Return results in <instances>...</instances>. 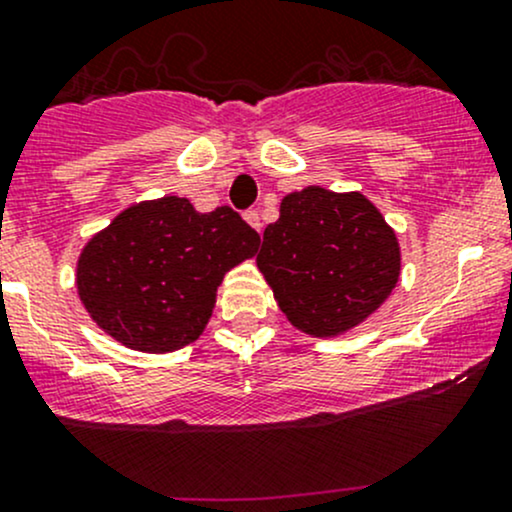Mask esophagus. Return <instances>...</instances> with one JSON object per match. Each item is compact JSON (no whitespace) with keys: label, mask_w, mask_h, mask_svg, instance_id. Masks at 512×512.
Returning a JSON list of instances; mask_svg holds the SVG:
<instances>
[{"label":"esophagus","mask_w":512,"mask_h":512,"mask_svg":"<svg viewBox=\"0 0 512 512\" xmlns=\"http://www.w3.org/2000/svg\"><path fill=\"white\" fill-rule=\"evenodd\" d=\"M244 219L251 224V227L256 229V232H261V217H258L256 210H246L244 212Z\"/></svg>","instance_id":"obj_1"}]
</instances>
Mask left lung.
I'll list each match as a JSON object with an SVG mask.
<instances>
[{"mask_svg":"<svg viewBox=\"0 0 512 512\" xmlns=\"http://www.w3.org/2000/svg\"><path fill=\"white\" fill-rule=\"evenodd\" d=\"M256 263L293 327L337 337L386 302L400 278V246L361 192L310 185L283 197Z\"/></svg>","mask_w":512,"mask_h":512,"instance_id":"left-lung-1","label":"left lung"}]
</instances>
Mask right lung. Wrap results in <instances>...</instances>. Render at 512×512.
Segmentation results:
<instances>
[{
    "label": "right lung",
    "mask_w": 512,
    "mask_h": 512,
    "mask_svg": "<svg viewBox=\"0 0 512 512\" xmlns=\"http://www.w3.org/2000/svg\"><path fill=\"white\" fill-rule=\"evenodd\" d=\"M261 236L232 207L197 212L185 197L131 205L78 258V295L97 327L136 351L166 354L205 332L224 273Z\"/></svg>",
    "instance_id": "obj_1"
}]
</instances>
